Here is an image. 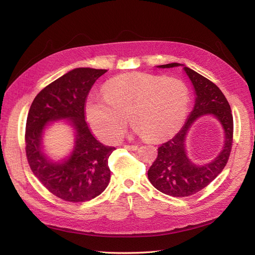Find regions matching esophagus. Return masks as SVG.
Masks as SVG:
<instances>
[{"mask_svg":"<svg viewBox=\"0 0 255 255\" xmlns=\"http://www.w3.org/2000/svg\"><path fill=\"white\" fill-rule=\"evenodd\" d=\"M125 148L128 151H136L138 149V146L136 144H126Z\"/></svg>","mask_w":255,"mask_h":255,"instance_id":"1","label":"esophagus"}]
</instances>
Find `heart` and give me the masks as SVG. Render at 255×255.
<instances>
[{
	"label": "heart",
	"instance_id": "obj_1",
	"mask_svg": "<svg viewBox=\"0 0 255 255\" xmlns=\"http://www.w3.org/2000/svg\"><path fill=\"white\" fill-rule=\"evenodd\" d=\"M189 106V91L182 81L130 72L107 81L103 97L91 96L85 110L95 132L115 142L130 125L146 140L173 136L183 126Z\"/></svg>",
	"mask_w": 255,
	"mask_h": 255
}]
</instances>
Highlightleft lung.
<instances>
[{
  "label": "left lung",
  "instance_id": "1",
  "mask_svg": "<svg viewBox=\"0 0 255 255\" xmlns=\"http://www.w3.org/2000/svg\"><path fill=\"white\" fill-rule=\"evenodd\" d=\"M180 64L172 63L158 66L172 68ZM185 72L194 85L196 104L183 128L172 139L157 149V157L148 171L151 184L163 194L171 197H189L205 188L226 167L233 144V115L222 91L203 75L184 67ZM204 114H213L225 129V146L218 158L203 166L192 164L184 152V138L190 126Z\"/></svg>",
  "mask_w": 255,
  "mask_h": 255
}]
</instances>
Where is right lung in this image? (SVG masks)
I'll return each mask as SVG.
<instances>
[{"label": "right lung", "mask_w": 255, "mask_h": 255, "mask_svg": "<svg viewBox=\"0 0 255 255\" xmlns=\"http://www.w3.org/2000/svg\"><path fill=\"white\" fill-rule=\"evenodd\" d=\"M105 69L76 68L49 84L36 96L28 111L25 151L30 170L51 194L67 202H85L101 195L111 180L109 157L115 146L92 136L85 121V102L92 85ZM69 119L77 132L72 156L51 163L41 152V135L50 121Z\"/></svg>", "instance_id": "right-lung-1"}]
</instances>
